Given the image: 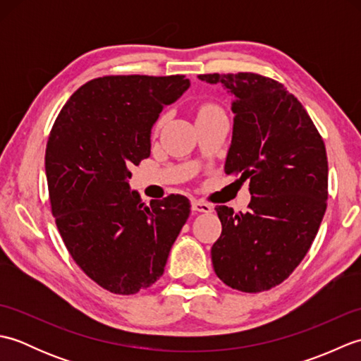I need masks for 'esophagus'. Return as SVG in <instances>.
Listing matches in <instances>:
<instances>
[{
    "mask_svg": "<svg viewBox=\"0 0 361 361\" xmlns=\"http://www.w3.org/2000/svg\"><path fill=\"white\" fill-rule=\"evenodd\" d=\"M192 211H195V212H211L212 206L202 202V200H192Z\"/></svg>",
    "mask_w": 361,
    "mask_h": 361,
    "instance_id": "1",
    "label": "esophagus"
}]
</instances>
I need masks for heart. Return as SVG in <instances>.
<instances>
[{"label":"heart","instance_id":"b5f03b06","mask_svg":"<svg viewBox=\"0 0 361 361\" xmlns=\"http://www.w3.org/2000/svg\"><path fill=\"white\" fill-rule=\"evenodd\" d=\"M209 109H212V106H209V105H206V106H203V109H202V111H204V110H209Z\"/></svg>","mask_w":361,"mask_h":361}]
</instances>
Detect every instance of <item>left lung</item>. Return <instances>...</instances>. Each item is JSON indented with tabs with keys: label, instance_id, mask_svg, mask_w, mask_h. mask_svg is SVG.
<instances>
[{
	"label": "left lung",
	"instance_id": "left-lung-1",
	"mask_svg": "<svg viewBox=\"0 0 361 361\" xmlns=\"http://www.w3.org/2000/svg\"><path fill=\"white\" fill-rule=\"evenodd\" d=\"M233 96L225 173L250 180L247 212L217 206L221 235L214 271L228 287L257 293L293 273L315 239L327 200V155L307 111L282 83L255 73L202 74Z\"/></svg>",
	"mask_w": 361,
	"mask_h": 361
}]
</instances>
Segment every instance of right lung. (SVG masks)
<instances>
[{
  "instance_id": "right-lung-1",
  "label": "right lung",
  "mask_w": 361,
  "mask_h": 361,
  "mask_svg": "<svg viewBox=\"0 0 361 361\" xmlns=\"http://www.w3.org/2000/svg\"><path fill=\"white\" fill-rule=\"evenodd\" d=\"M190 87L185 75H105L70 97L46 144L44 171L59 233L88 278L133 295L164 273L190 212L185 195L141 200L130 167L150 157L152 127Z\"/></svg>"
}]
</instances>
